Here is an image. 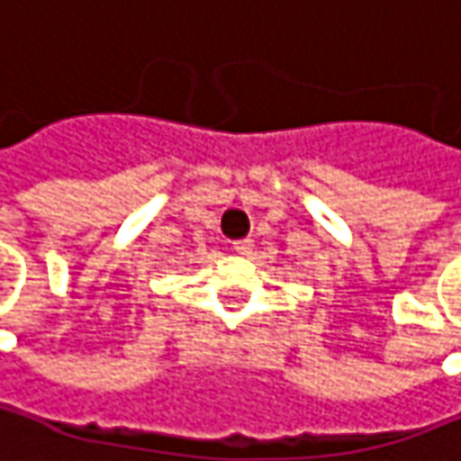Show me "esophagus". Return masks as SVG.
Segmentation results:
<instances>
[{"mask_svg":"<svg viewBox=\"0 0 461 461\" xmlns=\"http://www.w3.org/2000/svg\"><path fill=\"white\" fill-rule=\"evenodd\" d=\"M251 249H254V241H251V239H241V241L233 244V251H236V254H244V257L251 254Z\"/></svg>","mask_w":461,"mask_h":461,"instance_id":"1","label":"esophagus"}]
</instances>
